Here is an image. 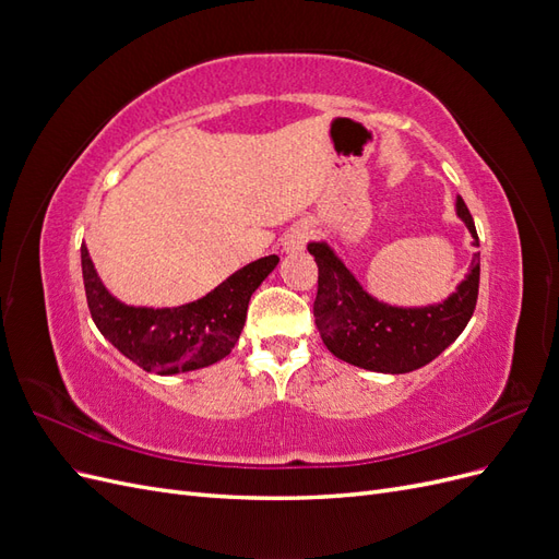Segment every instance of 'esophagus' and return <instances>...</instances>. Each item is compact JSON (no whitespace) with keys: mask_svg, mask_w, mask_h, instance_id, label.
Wrapping results in <instances>:
<instances>
[{"mask_svg":"<svg viewBox=\"0 0 559 559\" xmlns=\"http://www.w3.org/2000/svg\"><path fill=\"white\" fill-rule=\"evenodd\" d=\"M310 238V226L308 224H296L289 233L284 235V249L289 253L306 249V242Z\"/></svg>","mask_w":559,"mask_h":559,"instance_id":"esophagus-1","label":"esophagus"}]
</instances>
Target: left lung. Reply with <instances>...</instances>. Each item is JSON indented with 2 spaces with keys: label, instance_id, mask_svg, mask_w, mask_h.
<instances>
[{
  "label": "left lung",
  "instance_id": "8db88e82",
  "mask_svg": "<svg viewBox=\"0 0 559 559\" xmlns=\"http://www.w3.org/2000/svg\"><path fill=\"white\" fill-rule=\"evenodd\" d=\"M456 216L478 247L476 224L462 198ZM319 267L314 324L333 357L376 373H411L433 361L466 329L476 310L480 253L473 257L466 280L443 302L425 308H396L370 296L326 242H310Z\"/></svg>",
  "mask_w": 559,
  "mask_h": 559
}]
</instances>
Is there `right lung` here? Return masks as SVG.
Returning <instances> with one entry per match:
<instances>
[{
  "instance_id": "obj_1",
  "label": "right lung",
  "mask_w": 559,
  "mask_h": 559,
  "mask_svg": "<svg viewBox=\"0 0 559 559\" xmlns=\"http://www.w3.org/2000/svg\"><path fill=\"white\" fill-rule=\"evenodd\" d=\"M280 257H263L233 273L214 292L179 308H132L99 282L88 247L81 245V270L88 310L107 341L146 373L175 376L228 357L242 333L251 294L273 273Z\"/></svg>"
}]
</instances>
